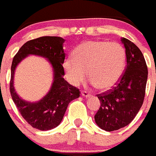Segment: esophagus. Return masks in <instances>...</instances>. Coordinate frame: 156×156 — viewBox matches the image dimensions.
Here are the masks:
<instances>
[{
    "mask_svg": "<svg viewBox=\"0 0 156 156\" xmlns=\"http://www.w3.org/2000/svg\"><path fill=\"white\" fill-rule=\"evenodd\" d=\"M82 95L83 97H86V98H89V97L91 96V94L90 93H88L87 91H85V90L82 91Z\"/></svg>",
    "mask_w": 156,
    "mask_h": 156,
    "instance_id": "1",
    "label": "esophagus"
}]
</instances>
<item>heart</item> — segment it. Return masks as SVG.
Here are the masks:
<instances>
[{"label":"heart","instance_id":"1","mask_svg":"<svg viewBox=\"0 0 156 156\" xmlns=\"http://www.w3.org/2000/svg\"><path fill=\"white\" fill-rule=\"evenodd\" d=\"M126 63V51L121 44L105 40H88L75 48L74 57L66 58L63 67L71 84H81L87 73L93 86L108 90L120 81Z\"/></svg>","mask_w":156,"mask_h":156}]
</instances>
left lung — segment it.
Masks as SVG:
<instances>
[{
  "instance_id": "1",
  "label": "left lung",
  "mask_w": 156,
  "mask_h": 156,
  "mask_svg": "<svg viewBox=\"0 0 156 156\" xmlns=\"http://www.w3.org/2000/svg\"><path fill=\"white\" fill-rule=\"evenodd\" d=\"M127 65L117 84L98 94L100 108L94 116L97 125L108 132L118 130L130 124L142 106L147 79V66L139 48L126 38Z\"/></svg>"
}]
</instances>
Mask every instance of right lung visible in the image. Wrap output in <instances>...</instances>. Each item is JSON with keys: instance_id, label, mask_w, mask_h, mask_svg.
<instances>
[{"instance_id": "right-lung-1", "label": "right lung", "mask_w": 156, "mask_h": 156, "mask_svg": "<svg viewBox=\"0 0 156 156\" xmlns=\"http://www.w3.org/2000/svg\"><path fill=\"white\" fill-rule=\"evenodd\" d=\"M58 36H43L27 41L14 56L11 66L10 93L16 106L23 118L31 126L47 131L58 126L62 121L68 105L79 98V89L71 86L62 76L65 60L63 43ZM28 54H36L48 58L54 69V82L49 93L40 102L27 103L19 98L13 86L14 71L18 63Z\"/></svg>"}]
</instances>
